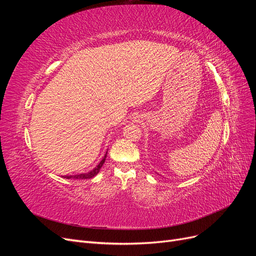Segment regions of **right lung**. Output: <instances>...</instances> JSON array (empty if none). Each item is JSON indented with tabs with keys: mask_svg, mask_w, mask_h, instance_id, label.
<instances>
[{
	"mask_svg": "<svg viewBox=\"0 0 256 256\" xmlns=\"http://www.w3.org/2000/svg\"><path fill=\"white\" fill-rule=\"evenodd\" d=\"M106 154H108V152H106V154L104 156V158L102 159V161H100L99 164L96 166V168H92V171H90L88 173H81V174H76V175H66V176H63V177L67 178V180H70V178H74V180H90V178H92L99 173L100 168H102V166H104L106 158Z\"/></svg>",
	"mask_w": 256,
	"mask_h": 256,
	"instance_id": "obj_1",
	"label": "right lung"
}]
</instances>
